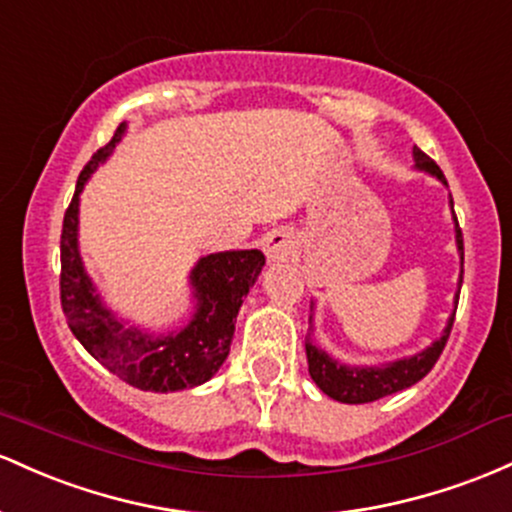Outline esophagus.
Here are the masks:
<instances>
[{"mask_svg":"<svg viewBox=\"0 0 512 512\" xmlns=\"http://www.w3.org/2000/svg\"><path fill=\"white\" fill-rule=\"evenodd\" d=\"M263 254H266L268 263H285L297 254V239L290 229H273L263 239Z\"/></svg>","mask_w":512,"mask_h":512,"instance_id":"34e87169","label":"esophagus"}]
</instances>
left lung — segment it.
<instances>
[{
  "label": "left lung",
  "mask_w": 512,
  "mask_h": 512,
  "mask_svg": "<svg viewBox=\"0 0 512 512\" xmlns=\"http://www.w3.org/2000/svg\"><path fill=\"white\" fill-rule=\"evenodd\" d=\"M413 162H416V171H423V174L438 179L442 186H447L440 166L435 164L428 154H423L418 147H413ZM450 210H452V222H455V241H457V254H459L455 309H452L445 329H442L440 336L435 338L430 346L409 355V358L392 360V363L348 365V363H343V360L333 358L331 353H326V350L312 338V333H314V302H312V317H309V324L312 326H309V336H307V341H304V348H307L309 375H312L314 384H317V387L326 396L341 401V404H367V401L384 399V396L413 387V384H416L418 380H423V377L433 370V365L438 363L442 348H445V343H447V336H450V331H452V321H455L457 300H459V290H462V275H464L462 229H459V225H457L452 195H450Z\"/></svg>",
  "instance_id": "8db88e82"
}]
</instances>
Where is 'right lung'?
Returning <instances> with one entry per match:
<instances>
[{
	"mask_svg": "<svg viewBox=\"0 0 512 512\" xmlns=\"http://www.w3.org/2000/svg\"><path fill=\"white\" fill-rule=\"evenodd\" d=\"M125 130L128 123H120L113 140L84 166L65 212L60 239L62 312L77 341L108 372L142 392H181L208 382L227 360L237 314L266 266V256L258 249L200 256L188 275L193 314L181 329L157 333L118 317L103 302L84 268L79 251V195L99 164L111 157Z\"/></svg>",
	"mask_w": 512,
	"mask_h": 512,
	"instance_id": "right-lung-1",
	"label": "right lung"
}]
</instances>
